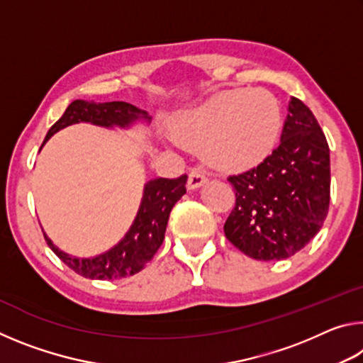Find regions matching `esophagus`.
<instances>
[{
	"instance_id": "obj_1",
	"label": "esophagus",
	"mask_w": 363,
	"mask_h": 363,
	"mask_svg": "<svg viewBox=\"0 0 363 363\" xmlns=\"http://www.w3.org/2000/svg\"><path fill=\"white\" fill-rule=\"evenodd\" d=\"M206 181H208V179H206L205 173H201L200 169L195 168V169L190 171L189 181H187V187H189L190 190H195V189H199V187L203 186V184H205Z\"/></svg>"
}]
</instances>
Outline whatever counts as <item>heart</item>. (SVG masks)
I'll return each instance as SVG.
<instances>
[{"instance_id": "1", "label": "heart", "mask_w": 363, "mask_h": 363, "mask_svg": "<svg viewBox=\"0 0 363 363\" xmlns=\"http://www.w3.org/2000/svg\"><path fill=\"white\" fill-rule=\"evenodd\" d=\"M284 115L266 89H229L208 97L174 120V138L201 147L208 163L223 169H248L279 144Z\"/></svg>"}]
</instances>
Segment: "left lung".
<instances>
[{
    "mask_svg": "<svg viewBox=\"0 0 363 363\" xmlns=\"http://www.w3.org/2000/svg\"><path fill=\"white\" fill-rule=\"evenodd\" d=\"M227 181L235 189V208L224 232L233 247L259 261L303 250L322 229L330 205V149L309 107L291 97L277 149Z\"/></svg>",
    "mask_w": 363,
    "mask_h": 363,
    "instance_id": "1",
    "label": "left lung"
}]
</instances>
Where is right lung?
<instances>
[{
  "label": "right lung",
  "mask_w": 363,
  "mask_h": 363,
  "mask_svg": "<svg viewBox=\"0 0 363 363\" xmlns=\"http://www.w3.org/2000/svg\"><path fill=\"white\" fill-rule=\"evenodd\" d=\"M139 121L150 123V116L145 110H140L133 104L121 101L97 104L93 101L77 99L67 107L64 115L51 126V130L46 134L45 143H48V139H51V136L57 131L70 125H77V123H91V125L110 128V130L112 128L128 130ZM186 182L187 174H182L176 179L157 177V179L147 182L138 214L130 230L106 253L94 257L72 256L59 250L51 238H48L46 233L43 232L48 247L72 270H75L77 274L83 275L86 279L113 280L138 274L162 247L169 213L176 201L186 194Z\"/></svg>",
  "instance_id": "add662e5"
}]
</instances>
